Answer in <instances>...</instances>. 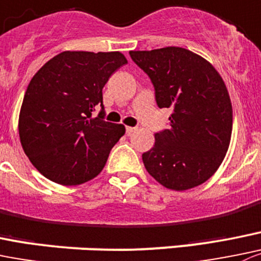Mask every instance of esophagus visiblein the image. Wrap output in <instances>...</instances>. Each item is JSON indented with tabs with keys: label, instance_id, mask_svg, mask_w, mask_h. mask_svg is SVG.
Listing matches in <instances>:
<instances>
[{
	"label": "esophagus",
	"instance_id": "1",
	"mask_svg": "<svg viewBox=\"0 0 261 261\" xmlns=\"http://www.w3.org/2000/svg\"><path fill=\"white\" fill-rule=\"evenodd\" d=\"M136 131V127H131V126H126V133H127V135H131L133 133H135Z\"/></svg>",
	"mask_w": 261,
	"mask_h": 261
}]
</instances>
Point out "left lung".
<instances>
[{
	"label": "left lung",
	"mask_w": 261,
	"mask_h": 261,
	"mask_svg": "<svg viewBox=\"0 0 261 261\" xmlns=\"http://www.w3.org/2000/svg\"><path fill=\"white\" fill-rule=\"evenodd\" d=\"M155 89L159 108H172L169 128L154 135L143 154L158 184L185 191L211 178L226 156L232 135V103L219 72L201 56L181 47L130 50Z\"/></svg>",
	"instance_id": "obj_1"
}]
</instances>
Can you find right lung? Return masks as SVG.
<instances>
[{
	"mask_svg": "<svg viewBox=\"0 0 261 261\" xmlns=\"http://www.w3.org/2000/svg\"><path fill=\"white\" fill-rule=\"evenodd\" d=\"M121 52L65 50L30 80L19 115V136L33 166L50 181L76 186L102 172L122 123L103 120L102 89L126 65Z\"/></svg>",
	"mask_w": 261,
	"mask_h": 261,
	"instance_id": "add662e5",
	"label": "right lung"
}]
</instances>
